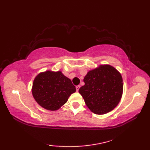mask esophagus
I'll list each match as a JSON object with an SVG mask.
<instances>
[{"mask_svg":"<svg viewBox=\"0 0 150 150\" xmlns=\"http://www.w3.org/2000/svg\"><path fill=\"white\" fill-rule=\"evenodd\" d=\"M80 87H81V86H80V85L76 86V90H77V91H79V88H80Z\"/></svg>","mask_w":150,"mask_h":150,"instance_id":"esophagus-1","label":"esophagus"}]
</instances>
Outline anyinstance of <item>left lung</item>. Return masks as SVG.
<instances>
[{"instance_id":"obj_1","label":"left lung","mask_w":150,"mask_h":150,"mask_svg":"<svg viewBox=\"0 0 150 150\" xmlns=\"http://www.w3.org/2000/svg\"><path fill=\"white\" fill-rule=\"evenodd\" d=\"M79 92L93 113L106 114L119 104L123 92L122 78L114 67L104 64L90 70Z\"/></svg>"}]
</instances>
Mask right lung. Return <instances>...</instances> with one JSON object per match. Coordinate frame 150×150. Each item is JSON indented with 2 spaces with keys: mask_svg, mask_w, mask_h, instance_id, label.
Segmentation results:
<instances>
[{
  "mask_svg": "<svg viewBox=\"0 0 150 150\" xmlns=\"http://www.w3.org/2000/svg\"><path fill=\"white\" fill-rule=\"evenodd\" d=\"M31 91L35 100L41 107L56 111L66 103L76 88L62 71L47 70L36 76Z\"/></svg>",
  "mask_w": 150,
  "mask_h": 150,
  "instance_id": "1",
  "label": "right lung"
}]
</instances>
